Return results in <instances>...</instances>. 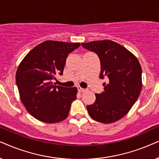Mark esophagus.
<instances>
[{"label": "esophagus", "instance_id": "34e87169", "mask_svg": "<svg viewBox=\"0 0 159 159\" xmlns=\"http://www.w3.org/2000/svg\"><path fill=\"white\" fill-rule=\"evenodd\" d=\"M78 89L80 92H85V91H86V89L81 88V87H80V86H79V87H78Z\"/></svg>", "mask_w": 159, "mask_h": 159}]
</instances>
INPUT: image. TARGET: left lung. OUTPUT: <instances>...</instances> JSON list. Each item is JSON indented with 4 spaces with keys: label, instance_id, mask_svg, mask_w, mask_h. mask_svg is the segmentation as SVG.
I'll use <instances>...</instances> for the list:
<instances>
[{
    "label": "left lung",
    "instance_id": "obj_1",
    "mask_svg": "<svg viewBox=\"0 0 159 159\" xmlns=\"http://www.w3.org/2000/svg\"><path fill=\"white\" fill-rule=\"evenodd\" d=\"M94 52L100 60L99 78H107L104 91L96 94V100L87 105L93 119L110 124L126 115L137 101L142 89V68L138 60L129 51L116 42L105 41L82 43Z\"/></svg>",
    "mask_w": 159,
    "mask_h": 159
}]
</instances>
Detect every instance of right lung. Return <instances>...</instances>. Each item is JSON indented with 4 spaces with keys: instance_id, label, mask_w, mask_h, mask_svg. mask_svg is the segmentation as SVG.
<instances>
[{
    "instance_id": "obj_1",
    "label": "right lung",
    "mask_w": 159,
    "mask_h": 159,
    "mask_svg": "<svg viewBox=\"0 0 159 159\" xmlns=\"http://www.w3.org/2000/svg\"><path fill=\"white\" fill-rule=\"evenodd\" d=\"M81 44L46 41L33 48L19 65L16 84L21 100L31 116L54 124L68 116L76 99L77 88L56 86L52 81L62 75L70 53Z\"/></svg>"
}]
</instances>
